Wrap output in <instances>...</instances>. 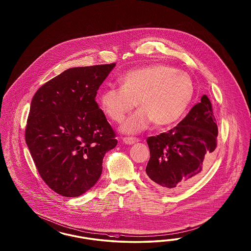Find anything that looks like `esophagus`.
<instances>
[{
	"label": "esophagus",
	"mask_w": 251,
	"mask_h": 251,
	"mask_svg": "<svg viewBox=\"0 0 251 251\" xmlns=\"http://www.w3.org/2000/svg\"><path fill=\"white\" fill-rule=\"evenodd\" d=\"M123 143L126 144V145H133L137 142H139V139L138 138H133V137H124L122 139Z\"/></svg>",
	"instance_id": "esophagus-1"
}]
</instances>
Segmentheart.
<instances>
[{
	"label": "heart",
	"instance_id": "1",
	"mask_svg": "<svg viewBox=\"0 0 251 251\" xmlns=\"http://www.w3.org/2000/svg\"><path fill=\"white\" fill-rule=\"evenodd\" d=\"M119 87L106 85L99 93L102 111L108 119L122 122L133 107L140 109L121 127L124 133H139L154 122L168 126L182 116L193 97L190 75L163 63L130 70L118 78Z\"/></svg>",
	"mask_w": 251,
	"mask_h": 251
}]
</instances>
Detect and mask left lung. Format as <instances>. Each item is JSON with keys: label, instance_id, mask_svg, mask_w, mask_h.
Listing matches in <instances>:
<instances>
[{"label": "left lung", "instance_id": "8db88e82", "mask_svg": "<svg viewBox=\"0 0 251 251\" xmlns=\"http://www.w3.org/2000/svg\"><path fill=\"white\" fill-rule=\"evenodd\" d=\"M217 135L211 101L203 95L173 129L148 137L150 159L146 174L159 190L189 187L209 167L217 146Z\"/></svg>", "mask_w": 251, "mask_h": 251}]
</instances>
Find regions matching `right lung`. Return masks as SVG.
<instances>
[{"instance_id": "add662e5", "label": "right lung", "mask_w": 251, "mask_h": 251, "mask_svg": "<svg viewBox=\"0 0 251 251\" xmlns=\"http://www.w3.org/2000/svg\"><path fill=\"white\" fill-rule=\"evenodd\" d=\"M115 65L68 69L32 99L25 142L39 175L61 196L90 190L101 176L105 153L118 144L96 101Z\"/></svg>"}]
</instances>
